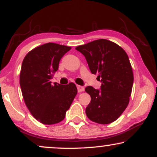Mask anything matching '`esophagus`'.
Returning <instances> with one entry per match:
<instances>
[{"instance_id":"1","label":"esophagus","mask_w":157,"mask_h":157,"mask_svg":"<svg viewBox=\"0 0 157 157\" xmlns=\"http://www.w3.org/2000/svg\"><path fill=\"white\" fill-rule=\"evenodd\" d=\"M77 91H78V92H82V91H83L85 90L84 87H82V86H77Z\"/></svg>"}]
</instances>
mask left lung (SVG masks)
Listing matches in <instances>:
<instances>
[{
	"instance_id": "left-lung-1",
	"label": "left lung",
	"mask_w": 157,
	"mask_h": 157,
	"mask_svg": "<svg viewBox=\"0 0 157 157\" xmlns=\"http://www.w3.org/2000/svg\"><path fill=\"white\" fill-rule=\"evenodd\" d=\"M86 57L91 72L101 79V89H85L91 96L86 113L91 121L109 124L120 117L128 105L134 75L125 50L112 41L99 39L77 46Z\"/></svg>"
}]
</instances>
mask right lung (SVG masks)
Instances as JSON below:
<instances>
[{
	"label": "right lung",
	"instance_id": "1",
	"mask_svg": "<svg viewBox=\"0 0 157 157\" xmlns=\"http://www.w3.org/2000/svg\"><path fill=\"white\" fill-rule=\"evenodd\" d=\"M70 46L54 43L41 45L25 56L20 85L25 103L36 120L45 125L62 121L77 94L76 85L52 84L59 62Z\"/></svg>",
	"mask_w": 157,
	"mask_h": 157
}]
</instances>
